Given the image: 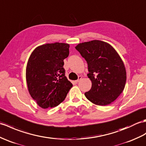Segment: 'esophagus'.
Wrapping results in <instances>:
<instances>
[{"label": "esophagus", "instance_id": "obj_1", "mask_svg": "<svg viewBox=\"0 0 146 146\" xmlns=\"http://www.w3.org/2000/svg\"><path fill=\"white\" fill-rule=\"evenodd\" d=\"M81 79H82V77H81V76H79V77H78V79L77 80H76L75 82H76V83H78V82H80V81L81 80Z\"/></svg>", "mask_w": 146, "mask_h": 146}]
</instances>
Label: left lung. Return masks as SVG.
Segmentation results:
<instances>
[{
  "label": "left lung",
  "mask_w": 146,
  "mask_h": 146,
  "mask_svg": "<svg viewBox=\"0 0 146 146\" xmlns=\"http://www.w3.org/2000/svg\"><path fill=\"white\" fill-rule=\"evenodd\" d=\"M75 48L88 63L92 82L90 91L84 93L91 103L100 106L110 104L123 92L126 72L121 57L112 46L100 40L80 43Z\"/></svg>",
  "instance_id": "8db88e82"
}]
</instances>
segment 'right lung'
<instances>
[{
    "mask_svg": "<svg viewBox=\"0 0 146 146\" xmlns=\"http://www.w3.org/2000/svg\"><path fill=\"white\" fill-rule=\"evenodd\" d=\"M69 44L47 43L30 55L26 69L29 91L39 106L46 109L63 102L72 83L65 76L64 59L69 55Z\"/></svg>",
    "mask_w": 146,
    "mask_h": 146,
    "instance_id": "add662e5",
    "label": "right lung"
}]
</instances>
